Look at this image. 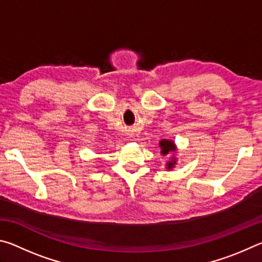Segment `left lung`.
I'll return each mask as SVG.
<instances>
[{"label":"left lung","mask_w":262,"mask_h":262,"mask_svg":"<svg viewBox=\"0 0 262 262\" xmlns=\"http://www.w3.org/2000/svg\"><path fill=\"white\" fill-rule=\"evenodd\" d=\"M159 147L162 148V154L163 155H167L168 152L170 151H174V144H173V142L172 141H167V140H163V141H161L159 142ZM176 164V159H172V162H170L167 164V166H168V168H171L172 166H173Z\"/></svg>","instance_id":"8db88e82"}]
</instances>
